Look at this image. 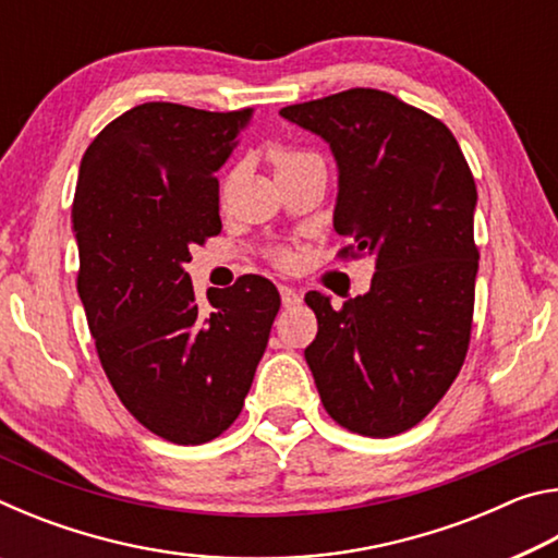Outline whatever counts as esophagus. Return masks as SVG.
<instances>
[{"label": "esophagus", "instance_id": "obj_1", "mask_svg": "<svg viewBox=\"0 0 558 558\" xmlns=\"http://www.w3.org/2000/svg\"><path fill=\"white\" fill-rule=\"evenodd\" d=\"M280 300H282V305H286V307H295V305H300L302 295H300V292H298L295 288L280 286Z\"/></svg>", "mask_w": 558, "mask_h": 558}]
</instances>
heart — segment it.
<instances>
[{
	"mask_svg": "<svg viewBox=\"0 0 558 558\" xmlns=\"http://www.w3.org/2000/svg\"><path fill=\"white\" fill-rule=\"evenodd\" d=\"M305 157H313V155L305 153V149H292V147H276V149H272V155H270L272 165H276V172L300 162V159H305ZM276 260L280 263V266H288L290 258H288V253L280 251V253H276Z\"/></svg>",
	"mask_w": 558,
	"mask_h": 558,
	"instance_id": "heart-1",
	"label": "heart"
}]
</instances>
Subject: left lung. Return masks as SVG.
I'll return each instance as SVG.
<instances>
[{"label": "left lung", "mask_w": 558, "mask_h": 558, "mask_svg": "<svg viewBox=\"0 0 558 558\" xmlns=\"http://www.w3.org/2000/svg\"><path fill=\"white\" fill-rule=\"evenodd\" d=\"M327 140L339 167L335 229L374 256L366 295L332 307L307 292L317 337L305 349L325 411L369 438L413 428L465 362L475 307L477 186L438 118L391 93L349 88L280 110Z\"/></svg>", "instance_id": "1"}]
</instances>
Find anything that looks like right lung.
I'll use <instances>...</instances> for the list:
<instances>
[{
  "instance_id": "right-lung-1",
  "label": "right lung",
  "mask_w": 558,
  "mask_h": 558,
  "mask_svg": "<svg viewBox=\"0 0 558 558\" xmlns=\"http://www.w3.org/2000/svg\"><path fill=\"white\" fill-rule=\"evenodd\" d=\"M253 108L143 102L98 132L73 196L78 295L122 405L177 446L239 418L266 352L280 292L260 276L196 302L184 266L221 233L219 172Z\"/></svg>"
}]
</instances>
